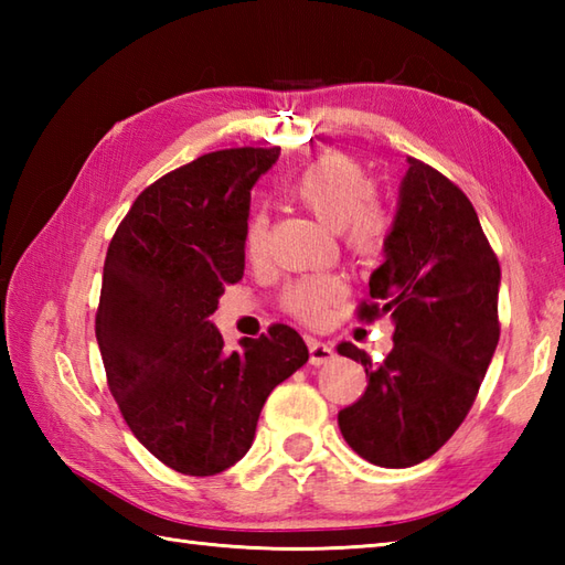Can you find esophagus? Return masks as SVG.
I'll list each match as a JSON object with an SVG mask.
<instances>
[{
	"mask_svg": "<svg viewBox=\"0 0 565 565\" xmlns=\"http://www.w3.org/2000/svg\"><path fill=\"white\" fill-rule=\"evenodd\" d=\"M308 352H310V364L313 366H322V364H330L334 359V350L330 342H320V340H308Z\"/></svg>",
	"mask_w": 565,
	"mask_h": 565,
	"instance_id": "34e87169",
	"label": "esophagus"
}]
</instances>
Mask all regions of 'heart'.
<instances>
[{
  "mask_svg": "<svg viewBox=\"0 0 565 565\" xmlns=\"http://www.w3.org/2000/svg\"><path fill=\"white\" fill-rule=\"evenodd\" d=\"M289 196L313 213L316 218L338 231L342 245L356 257H371L386 245L391 221L374 201V186L356 162L342 154H326L310 162L289 184ZM269 221L262 211L252 213L245 225V252L257 259L267 249ZM344 296L340 276L316 274L291 284L284 291L281 303L298 320L318 326L326 320L332 303Z\"/></svg>",
  "mask_w": 565,
  "mask_h": 565,
  "instance_id": "obj_1",
  "label": "heart"
}]
</instances>
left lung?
Masks as SVG:
<instances>
[{"label":"left lung","instance_id":"8db88e82","mask_svg":"<svg viewBox=\"0 0 565 565\" xmlns=\"http://www.w3.org/2000/svg\"><path fill=\"white\" fill-rule=\"evenodd\" d=\"M383 252L356 316H391L393 350L374 364L352 342L338 344L369 379L338 423L362 459L407 468L444 447L471 411L500 340V264L473 203L415 158Z\"/></svg>","mask_w":565,"mask_h":565}]
</instances>
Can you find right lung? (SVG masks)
Returning a JSON list of instances; mask_svg holds the SVG:
<instances>
[{
  "label": "right lung",
  "mask_w": 565,
  "mask_h": 565,
  "mask_svg": "<svg viewBox=\"0 0 565 565\" xmlns=\"http://www.w3.org/2000/svg\"><path fill=\"white\" fill-rule=\"evenodd\" d=\"M276 160L279 148L201 154L142 191L106 252L94 326L106 383L136 439L179 473L243 459L264 401L308 362L289 326L227 354L209 320L243 279L249 191Z\"/></svg>",
  "instance_id": "add662e5"
}]
</instances>
